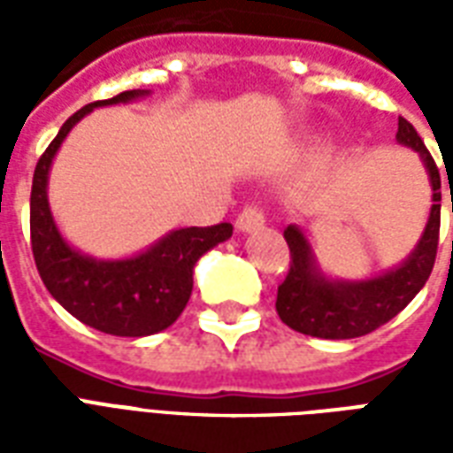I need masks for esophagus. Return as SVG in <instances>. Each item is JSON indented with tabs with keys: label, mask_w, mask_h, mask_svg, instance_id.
Wrapping results in <instances>:
<instances>
[{
	"label": "esophagus",
	"mask_w": 453,
	"mask_h": 453,
	"mask_svg": "<svg viewBox=\"0 0 453 453\" xmlns=\"http://www.w3.org/2000/svg\"><path fill=\"white\" fill-rule=\"evenodd\" d=\"M262 226H265V213L257 206L242 208V213H240L235 220V227L240 233H250V230H257V227Z\"/></svg>",
	"instance_id": "34e87169"
}]
</instances>
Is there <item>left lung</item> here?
Wrapping results in <instances>:
<instances>
[{
	"instance_id": "1",
	"label": "left lung",
	"mask_w": 453,
	"mask_h": 453,
	"mask_svg": "<svg viewBox=\"0 0 453 453\" xmlns=\"http://www.w3.org/2000/svg\"><path fill=\"white\" fill-rule=\"evenodd\" d=\"M395 140L422 157L432 187V208L418 245L410 250L405 259L380 274L342 279L325 269L303 227H286L284 237L291 250V269L284 284L279 286L276 313L296 333L323 340H351L373 333L390 318H395L419 294L432 274L439 245L441 179L412 123L398 119Z\"/></svg>"
}]
</instances>
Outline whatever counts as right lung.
<instances>
[{
    "mask_svg": "<svg viewBox=\"0 0 453 453\" xmlns=\"http://www.w3.org/2000/svg\"><path fill=\"white\" fill-rule=\"evenodd\" d=\"M148 94L130 89L73 113L38 159L31 187V247L45 288L80 323L116 337L167 330L187 308L198 259L233 235L230 223L177 227L140 250L109 252L77 242L58 226L48 201V177L67 133L99 106L130 104Z\"/></svg>",
    "mask_w": 453,
    "mask_h": 453,
    "instance_id": "add662e5",
    "label": "right lung"
}]
</instances>
